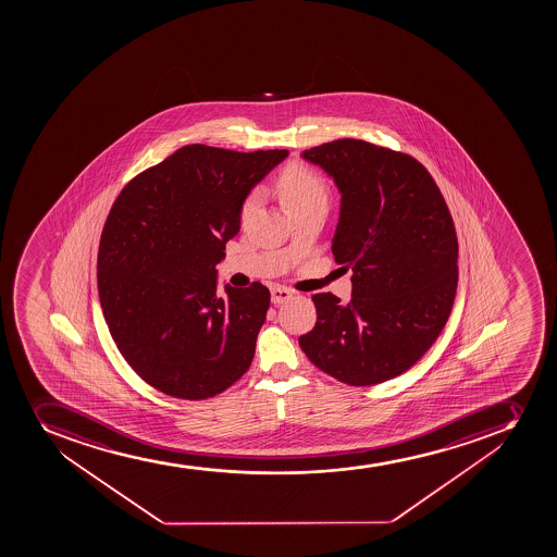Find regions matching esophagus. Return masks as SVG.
Returning a JSON list of instances; mask_svg holds the SVG:
<instances>
[{
  "label": "esophagus",
  "mask_w": 557,
  "mask_h": 557,
  "mask_svg": "<svg viewBox=\"0 0 557 557\" xmlns=\"http://www.w3.org/2000/svg\"><path fill=\"white\" fill-rule=\"evenodd\" d=\"M270 298L274 305L285 304L287 299L293 298V290L277 285V287L270 288Z\"/></svg>",
  "instance_id": "34e87169"
}]
</instances>
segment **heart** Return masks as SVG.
Here are the masks:
<instances>
[{"label": "heart", "instance_id": "obj_1", "mask_svg": "<svg viewBox=\"0 0 557 557\" xmlns=\"http://www.w3.org/2000/svg\"><path fill=\"white\" fill-rule=\"evenodd\" d=\"M280 193L293 214L298 210L315 207V205L329 207V199H331L323 177L318 176L315 172L304 165H290L283 171L282 177H280ZM253 199L256 198L250 196L243 203V215H247L252 210Z\"/></svg>", "mask_w": 557, "mask_h": 557}]
</instances>
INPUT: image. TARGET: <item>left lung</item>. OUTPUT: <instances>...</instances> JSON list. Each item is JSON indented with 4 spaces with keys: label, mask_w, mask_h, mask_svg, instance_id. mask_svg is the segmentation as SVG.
Instances as JSON below:
<instances>
[{
    "label": "left lung",
    "mask_w": 557,
    "mask_h": 557,
    "mask_svg": "<svg viewBox=\"0 0 557 557\" xmlns=\"http://www.w3.org/2000/svg\"><path fill=\"white\" fill-rule=\"evenodd\" d=\"M301 158L342 194L332 253L352 269V299L312 296L318 321L299 347L347 385H377L418 363L448 321L457 288L454 221L412 156L336 139Z\"/></svg>",
    "instance_id": "obj_1"
}]
</instances>
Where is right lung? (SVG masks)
Listing matches in <instances>:
<instances>
[{
	"instance_id": "1",
	"label": "right lung",
	"mask_w": 557,
	"mask_h": 557,
	"mask_svg": "<svg viewBox=\"0 0 557 557\" xmlns=\"http://www.w3.org/2000/svg\"><path fill=\"white\" fill-rule=\"evenodd\" d=\"M287 156L187 145L112 205L98 252L101 309L123 358L166 396H215L252 363L269 288L225 285L221 298L215 264L248 194Z\"/></svg>"
}]
</instances>
